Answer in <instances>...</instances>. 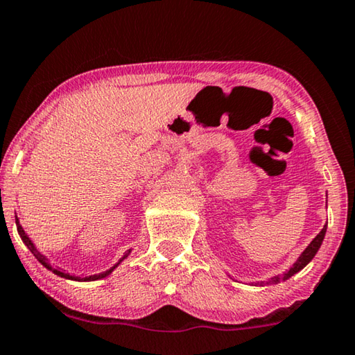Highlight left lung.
Returning a JSON list of instances; mask_svg holds the SVG:
<instances>
[{
  "mask_svg": "<svg viewBox=\"0 0 355 355\" xmlns=\"http://www.w3.org/2000/svg\"><path fill=\"white\" fill-rule=\"evenodd\" d=\"M325 230H327V226H324V229L318 234V237L314 239L311 243H309L308 248L302 252V256L299 257V261L294 263V267H292L288 273L279 275V277L272 278L270 281H267V284H278V283H281V281L291 278L292 275H295L297 272H300V270L305 267L309 261H311V259L314 257V254H316V252H318V250L320 248V243H322V240L325 237Z\"/></svg>",
  "mask_w": 355,
  "mask_h": 355,
  "instance_id": "8db88e82",
  "label": "left lung"
}]
</instances>
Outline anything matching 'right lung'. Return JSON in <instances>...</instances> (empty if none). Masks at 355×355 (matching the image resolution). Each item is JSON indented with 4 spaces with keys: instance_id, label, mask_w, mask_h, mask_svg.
I'll return each mask as SVG.
<instances>
[{
    "instance_id": "obj_1",
    "label": "right lung",
    "mask_w": 355,
    "mask_h": 355,
    "mask_svg": "<svg viewBox=\"0 0 355 355\" xmlns=\"http://www.w3.org/2000/svg\"><path fill=\"white\" fill-rule=\"evenodd\" d=\"M15 223H17V230H19V235H20V237H21V240H24V243H25V245L28 246V248H30V251L33 252V254H35V257L37 259V261H39V262H41V263H42V266H44V267H46V268H49V270H52V272H53L55 275H58V277H61V278H67V279H74V281H94V279L104 278V277H107V275H109V273H112V270H114V268H115V267L118 266V263H120V262L123 261V259H126V257H128V254H129V251H128V252H125V256H123V257L120 259V262H118L115 267H112L110 270H107V272H104V273H99V275H93V277H85V278H80V277H72V275H69V273H66V272H61V270H58V268H53L52 266H50V263L47 262V259H46V257H44V256L41 254V252H39V251L36 250V246H35V245H33V241H31L30 239H28V235L25 234V230H24V227H21V226H20V224H19V219H17V216H15Z\"/></svg>"
}]
</instances>
